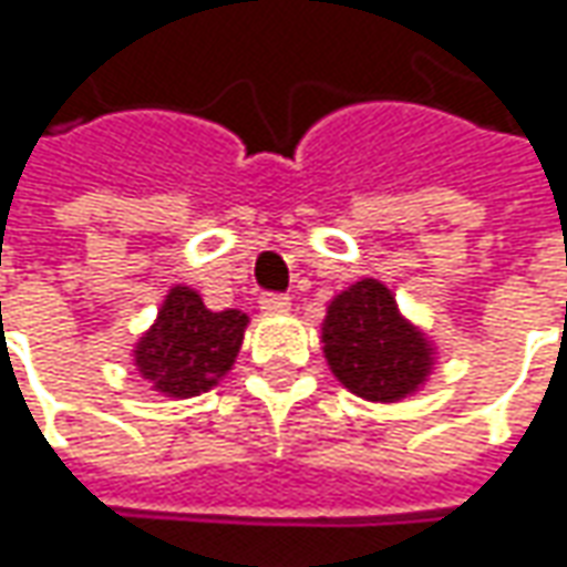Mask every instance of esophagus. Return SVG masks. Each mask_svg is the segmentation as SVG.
<instances>
[{
  "label": "esophagus",
  "mask_w": 567,
  "mask_h": 567,
  "mask_svg": "<svg viewBox=\"0 0 567 567\" xmlns=\"http://www.w3.org/2000/svg\"><path fill=\"white\" fill-rule=\"evenodd\" d=\"M260 307H264V310H269V313H282V310H288V307H291V298H288V295H282V291H266L264 298H260Z\"/></svg>",
  "instance_id": "esophagus-1"
}]
</instances>
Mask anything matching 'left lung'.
<instances>
[{"mask_svg":"<svg viewBox=\"0 0 567 567\" xmlns=\"http://www.w3.org/2000/svg\"><path fill=\"white\" fill-rule=\"evenodd\" d=\"M322 351L344 389L370 401H399L426 380L433 348L401 320L392 291L363 279L329 303Z\"/></svg>","mask_w":567,"mask_h":567,"instance_id":"left-lung-1","label":"left lung"}]
</instances>
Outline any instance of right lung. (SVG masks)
<instances>
[{"label": "right lung", "instance_id": "right-lung-1", "mask_svg": "<svg viewBox=\"0 0 567 567\" xmlns=\"http://www.w3.org/2000/svg\"><path fill=\"white\" fill-rule=\"evenodd\" d=\"M241 310H206L194 288H172L147 336L137 342L134 361L153 389L172 399L200 395L231 370L245 339Z\"/></svg>", "mask_w": 567, "mask_h": 567}]
</instances>
